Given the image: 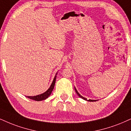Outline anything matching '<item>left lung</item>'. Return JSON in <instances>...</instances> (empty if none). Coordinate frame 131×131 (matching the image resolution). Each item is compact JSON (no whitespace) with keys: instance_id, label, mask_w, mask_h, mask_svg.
<instances>
[{"instance_id":"8db88e82","label":"left lung","mask_w":131,"mask_h":131,"mask_svg":"<svg viewBox=\"0 0 131 131\" xmlns=\"http://www.w3.org/2000/svg\"><path fill=\"white\" fill-rule=\"evenodd\" d=\"M75 91H76V92H77V94H78V95L79 96H80V97H81V98H83V99H84V100H87V101H95V100H87L86 98H85L84 97H83V96H82L81 95L80 93H79L78 92V91H77V89H76L75 88Z\"/></svg>"}]
</instances>
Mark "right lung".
<instances>
[{
  "mask_svg": "<svg viewBox=\"0 0 131 131\" xmlns=\"http://www.w3.org/2000/svg\"><path fill=\"white\" fill-rule=\"evenodd\" d=\"M56 75H57V73H56ZM56 75L54 77V79H53V83H51V85H50V88L47 90L46 92L42 93L41 95H36V96H27V98H30V99H31L33 100H35V101H42V100H46V98H47L48 96L50 95L51 92L53 91V89H54V84H55V82H56Z\"/></svg>",
  "mask_w": 131,
  "mask_h": 131,
  "instance_id": "add662e5",
  "label": "right lung"
}]
</instances>
